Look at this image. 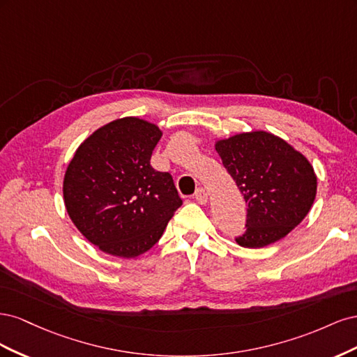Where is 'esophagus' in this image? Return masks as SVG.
I'll list each match as a JSON object with an SVG mask.
<instances>
[{
  "instance_id": "1",
  "label": "esophagus",
  "mask_w": 357,
  "mask_h": 357,
  "mask_svg": "<svg viewBox=\"0 0 357 357\" xmlns=\"http://www.w3.org/2000/svg\"><path fill=\"white\" fill-rule=\"evenodd\" d=\"M195 199H197L198 204H201V205L207 204V201H208V193L205 192V189L199 188V189L195 192Z\"/></svg>"
}]
</instances>
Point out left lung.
Listing matches in <instances>:
<instances>
[{
	"instance_id": "1",
	"label": "left lung",
	"mask_w": 357,
	"mask_h": 357,
	"mask_svg": "<svg viewBox=\"0 0 357 357\" xmlns=\"http://www.w3.org/2000/svg\"><path fill=\"white\" fill-rule=\"evenodd\" d=\"M214 147L247 205L238 245L277 243L304 220L316 199L317 176L294 146L271 132L250 131L215 139Z\"/></svg>"
}]
</instances>
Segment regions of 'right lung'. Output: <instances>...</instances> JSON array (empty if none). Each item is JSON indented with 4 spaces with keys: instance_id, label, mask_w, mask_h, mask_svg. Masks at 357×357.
I'll use <instances>...</instances> for the list:
<instances>
[{
    "instance_id": "add662e5",
    "label": "right lung",
    "mask_w": 357,
    "mask_h": 357,
    "mask_svg": "<svg viewBox=\"0 0 357 357\" xmlns=\"http://www.w3.org/2000/svg\"><path fill=\"white\" fill-rule=\"evenodd\" d=\"M158 125L128 116L92 132L63 176V204L75 228L101 252L132 259L164 234L181 198L169 172L150 165Z\"/></svg>"
}]
</instances>
